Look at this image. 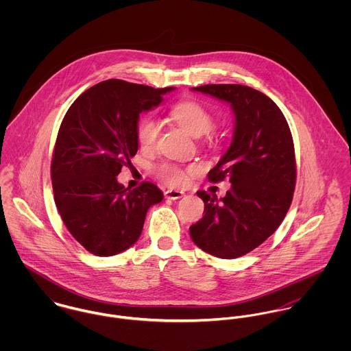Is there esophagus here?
Masks as SVG:
<instances>
[{
    "instance_id": "34e87169",
    "label": "esophagus",
    "mask_w": 351,
    "mask_h": 351,
    "mask_svg": "<svg viewBox=\"0 0 351 351\" xmlns=\"http://www.w3.org/2000/svg\"><path fill=\"white\" fill-rule=\"evenodd\" d=\"M185 193L181 192V191H174V189H169L165 192V197L169 199V200H178L181 197H184Z\"/></svg>"
}]
</instances>
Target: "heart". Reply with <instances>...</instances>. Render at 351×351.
Masks as SVG:
<instances>
[{
	"label": "heart",
	"instance_id": "b5f03b06",
	"mask_svg": "<svg viewBox=\"0 0 351 351\" xmlns=\"http://www.w3.org/2000/svg\"><path fill=\"white\" fill-rule=\"evenodd\" d=\"M173 119L191 135L199 138L209 132L213 127V116L200 102L193 100L178 102L171 109ZM160 124L154 116H145L136 127V138L143 149H152L159 138ZM188 169L173 163H162L156 167V176L173 186H184L188 182Z\"/></svg>",
	"mask_w": 351,
	"mask_h": 351
}]
</instances>
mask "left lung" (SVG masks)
Returning <instances> with one entry per match:
<instances>
[{
    "label": "left lung",
    "instance_id": "1",
    "mask_svg": "<svg viewBox=\"0 0 351 351\" xmlns=\"http://www.w3.org/2000/svg\"><path fill=\"white\" fill-rule=\"evenodd\" d=\"M195 92L231 105L235 114L232 143L208 180L230 178L231 189L217 200L199 191L204 216L191 226V238L217 258L242 256L262 245L282 223L293 199L296 158L289 125L276 102L237 84L202 85Z\"/></svg>",
    "mask_w": 351,
    "mask_h": 351
}]
</instances>
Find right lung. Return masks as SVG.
<instances>
[{
	"instance_id": "1",
	"label": "right lung",
	"mask_w": 351,
	"mask_h": 351,
	"mask_svg": "<svg viewBox=\"0 0 351 351\" xmlns=\"http://www.w3.org/2000/svg\"><path fill=\"white\" fill-rule=\"evenodd\" d=\"M173 89L106 80L84 92L62 120L51 160L53 199L74 239L97 256L135 245L149 208L163 200L151 182L128 191L116 177L138 151L139 114Z\"/></svg>"
}]
</instances>
